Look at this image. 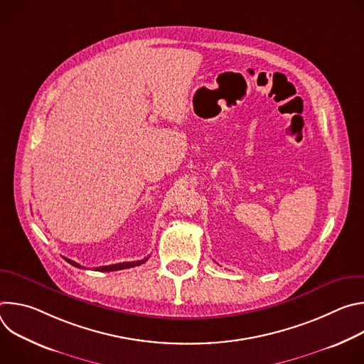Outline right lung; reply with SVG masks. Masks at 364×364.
<instances>
[{
    "label": "right lung",
    "instance_id": "1",
    "mask_svg": "<svg viewBox=\"0 0 364 364\" xmlns=\"http://www.w3.org/2000/svg\"><path fill=\"white\" fill-rule=\"evenodd\" d=\"M146 259H148V257L142 259V261H135V262H122V264H115V265H108V267H99V268H96V271H100V272H112V271H119V269H128V268H134V267H138V265L144 264V262L146 261ZM65 261H68L70 265H73V267H76V268H83V267H80L79 264L70 261V259H68V257H65Z\"/></svg>",
    "mask_w": 364,
    "mask_h": 364
}]
</instances>
